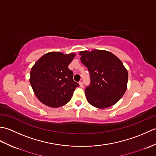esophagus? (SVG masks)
I'll use <instances>...</instances> for the list:
<instances>
[{
    "label": "esophagus",
    "mask_w": 156,
    "mask_h": 156,
    "mask_svg": "<svg viewBox=\"0 0 156 156\" xmlns=\"http://www.w3.org/2000/svg\"><path fill=\"white\" fill-rule=\"evenodd\" d=\"M79 85H80V87L81 88H83V87H84V86H83V82H82V81L79 82Z\"/></svg>",
    "instance_id": "34e87169"
}]
</instances>
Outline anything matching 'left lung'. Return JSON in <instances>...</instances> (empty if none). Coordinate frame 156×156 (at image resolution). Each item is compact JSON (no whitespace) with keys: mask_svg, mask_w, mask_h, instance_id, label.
Masks as SVG:
<instances>
[{"mask_svg":"<svg viewBox=\"0 0 156 156\" xmlns=\"http://www.w3.org/2000/svg\"><path fill=\"white\" fill-rule=\"evenodd\" d=\"M79 54L90 72L91 83L85 89L87 101L101 109L117 103L127 88L128 72L122 62L111 52L101 49Z\"/></svg>","mask_w":156,"mask_h":156,"instance_id":"left-lung-1","label":"left lung"}]
</instances>
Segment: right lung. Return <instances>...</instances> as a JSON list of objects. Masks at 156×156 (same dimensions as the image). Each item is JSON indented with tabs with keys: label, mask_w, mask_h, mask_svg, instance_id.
Masks as SVG:
<instances>
[{
	"label": "right lung",
	"mask_w": 156,
	"mask_h": 156,
	"mask_svg": "<svg viewBox=\"0 0 156 156\" xmlns=\"http://www.w3.org/2000/svg\"><path fill=\"white\" fill-rule=\"evenodd\" d=\"M75 56V53L48 52L31 68L29 82L35 96L43 104L58 108L71 100L73 92L79 86L73 80V72L68 68Z\"/></svg>",
	"instance_id": "add662e5"
}]
</instances>
